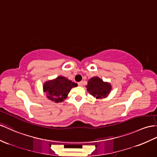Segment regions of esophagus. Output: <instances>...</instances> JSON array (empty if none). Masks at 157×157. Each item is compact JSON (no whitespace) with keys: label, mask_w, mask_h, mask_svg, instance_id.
<instances>
[{"label":"esophagus","mask_w":157,"mask_h":157,"mask_svg":"<svg viewBox=\"0 0 157 157\" xmlns=\"http://www.w3.org/2000/svg\"><path fill=\"white\" fill-rule=\"evenodd\" d=\"M78 86H83V82H78Z\"/></svg>","instance_id":"esophagus-1"}]
</instances>
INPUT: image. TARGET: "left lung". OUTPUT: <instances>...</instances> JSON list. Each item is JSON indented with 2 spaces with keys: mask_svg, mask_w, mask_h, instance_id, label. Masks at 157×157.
<instances>
[{
  "mask_svg": "<svg viewBox=\"0 0 157 157\" xmlns=\"http://www.w3.org/2000/svg\"><path fill=\"white\" fill-rule=\"evenodd\" d=\"M86 87L87 91L98 99L106 97L111 90L110 83L103 82V80L98 77L91 78L88 81Z\"/></svg>",
  "mask_w": 157,
  "mask_h": 157,
  "instance_id": "8db88e82",
  "label": "left lung"
}]
</instances>
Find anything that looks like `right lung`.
I'll use <instances>...</instances> for the list:
<instances>
[{
    "instance_id": "1",
    "label": "right lung",
    "mask_w": 157,
    "mask_h": 157,
    "mask_svg": "<svg viewBox=\"0 0 157 157\" xmlns=\"http://www.w3.org/2000/svg\"><path fill=\"white\" fill-rule=\"evenodd\" d=\"M78 86L77 83L72 82L63 76H59L52 81L44 84V91L47 98L56 103L62 102L67 98L72 87Z\"/></svg>"
}]
</instances>
